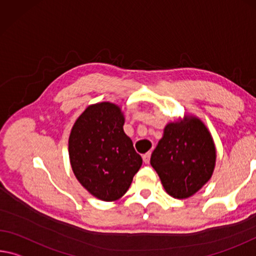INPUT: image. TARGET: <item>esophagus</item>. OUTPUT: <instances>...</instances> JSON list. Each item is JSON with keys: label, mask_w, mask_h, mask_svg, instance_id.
Masks as SVG:
<instances>
[{"label": "esophagus", "mask_w": 256, "mask_h": 256, "mask_svg": "<svg viewBox=\"0 0 256 256\" xmlns=\"http://www.w3.org/2000/svg\"><path fill=\"white\" fill-rule=\"evenodd\" d=\"M150 156H152V152H147V154H144V155L142 156V160H144V162L146 164H148L149 162H150Z\"/></svg>", "instance_id": "obj_1"}]
</instances>
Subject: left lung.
Wrapping results in <instances>:
<instances>
[{"mask_svg":"<svg viewBox=\"0 0 256 256\" xmlns=\"http://www.w3.org/2000/svg\"><path fill=\"white\" fill-rule=\"evenodd\" d=\"M216 160V146L208 128L200 118L190 116L166 125L150 164L166 192L184 200L210 179Z\"/></svg>","mask_w":256,"mask_h":256,"instance_id":"obj_1","label":"left lung"}]
</instances>
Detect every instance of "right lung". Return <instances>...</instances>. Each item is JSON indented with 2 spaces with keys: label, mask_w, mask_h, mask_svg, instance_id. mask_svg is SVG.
Segmentation results:
<instances>
[{
  "label": "right lung",
  "mask_w": 256,
  "mask_h": 256,
  "mask_svg": "<svg viewBox=\"0 0 256 256\" xmlns=\"http://www.w3.org/2000/svg\"><path fill=\"white\" fill-rule=\"evenodd\" d=\"M124 120L115 104H91L76 120L68 140L76 179L104 202L120 200L142 165V158L125 134Z\"/></svg>",
  "instance_id": "add662e5"
}]
</instances>
